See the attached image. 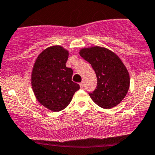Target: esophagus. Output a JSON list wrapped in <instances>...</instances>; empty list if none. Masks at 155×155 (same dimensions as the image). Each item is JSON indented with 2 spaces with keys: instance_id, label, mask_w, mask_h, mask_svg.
I'll return each instance as SVG.
<instances>
[{
  "instance_id": "obj_1",
  "label": "esophagus",
  "mask_w": 155,
  "mask_h": 155,
  "mask_svg": "<svg viewBox=\"0 0 155 155\" xmlns=\"http://www.w3.org/2000/svg\"><path fill=\"white\" fill-rule=\"evenodd\" d=\"M79 85H80V87H84V82H80V83H79Z\"/></svg>"
}]
</instances>
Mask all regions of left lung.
Masks as SVG:
<instances>
[{
	"mask_svg": "<svg viewBox=\"0 0 155 155\" xmlns=\"http://www.w3.org/2000/svg\"><path fill=\"white\" fill-rule=\"evenodd\" d=\"M79 54L91 65L97 79V88L89 94L92 101L104 109L116 107L130 87L127 69L118 55L101 46L82 48Z\"/></svg>",
	"mask_w": 155,
	"mask_h": 155,
	"instance_id": "8db88e82",
	"label": "left lung"
}]
</instances>
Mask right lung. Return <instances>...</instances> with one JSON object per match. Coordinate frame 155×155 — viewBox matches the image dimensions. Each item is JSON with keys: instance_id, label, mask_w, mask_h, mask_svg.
Listing matches in <instances>:
<instances>
[{"instance_id": "obj_1", "label": "right lung", "mask_w": 155, "mask_h": 155, "mask_svg": "<svg viewBox=\"0 0 155 155\" xmlns=\"http://www.w3.org/2000/svg\"><path fill=\"white\" fill-rule=\"evenodd\" d=\"M69 51L61 46L43 50L37 58L31 73V85L37 101L53 112L63 110L79 89L72 81L73 70L66 67Z\"/></svg>"}]
</instances>
